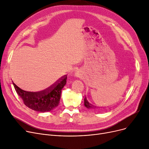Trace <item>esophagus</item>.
Returning <instances> with one entry per match:
<instances>
[{
  "instance_id": "esophagus-1",
  "label": "esophagus",
  "mask_w": 149,
  "mask_h": 149,
  "mask_svg": "<svg viewBox=\"0 0 149 149\" xmlns=\"http://www.w3.org/2000/svg\"><path fill=\"white\" fill-rule=\"evenodd\" d=\"M80 75H81V74H80V72L79 71V70H77V72H75V77H80Z\"/></svg>"
}]
</instances>
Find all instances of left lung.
<instances>
[{
	"label": "left lung",
	"instance_id": "left-lung-1",
	"mask_svg": "<svg viewBox=\"0 0 149 149\" xmlns=\"http://www.w3.org/2000/svg\"><path fill=\"white\" fill-rule=\"evenodd\" d=\"M84 106L86 108H88V109H93V110H94V109H95L96 108L95 106H93V104H92L91 103L89 102L86 97H85L84 100Z\"/></svg>",
	"mask_w": 149,
	"mask_h": 149
}]
</instances>
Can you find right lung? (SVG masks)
<instances>
[{
    "instance_id": "add662e5",
    "label": "right lung",
    "mask_w": 149,
    "mask_h": 149,
    "mask_svg": "<svg viewBox=\"0 0 149 149\" xmlns=\"http://www.w3.org/2000/svg\"><path fill=\"white\" fill-rule=\"evenodd\" d=\"M66 80L67 75H65L50 87L40 92L26 91L19 88L13 81V84L17 94L28 107L37 112H45L58 106L61 90L66 84Z\"/></svg>"
}]
</instances>
